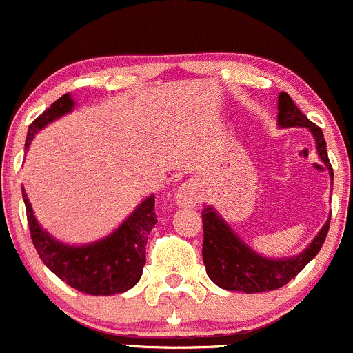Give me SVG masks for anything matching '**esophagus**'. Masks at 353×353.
Segmentation results:
<instances>
[{
  "mask_svg": "<svg viewBox=\"0 0 353 353\" xmlns=\"http://www.w3.org/2000/svg\"><path fill=\"white\" fill-rule=\"evenodd\" d=\"M176 202H178V205L194 207L195 203L199 202V192L195 190L194 185H190V183L183 185V187H181L180 190H178Z\"/></svg>",
  "mask_w": 353,
  "mask_h": 353,
  "instance_id": "esophagus-1",
  "label": "esophagus"
}]
</instances>
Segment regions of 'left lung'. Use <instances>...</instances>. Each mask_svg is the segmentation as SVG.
<instances>
[{"instance_id":"left-lung-1","label":"left lung","mask_w":353,"mask_h":353,"mask_svg":"<svg viewBox=\"0 0 353 353\" xmlns=\"http://www.w3.org/2000/svg\"><path fill=\"white\" fill-rule=\"evenodd\" d=\"M279 123L281 127H307L316 139V150L319 158L328 166L330 175L333 168L330 165L326 141L323 130L312 123L292 101V98L282 92L279 95ZM203 245L202 258L207 275L214 284L226 290H241L246 294L267 292L284 287L292 281L304 267L319 253L330 230V219L312 239V243L301 255L285 260H268L256 255L248 248L231 228L214 212L212 207H205L202 212Z\"/></svg>"}]
</instances>
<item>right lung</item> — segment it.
Segmentation results:
<instances>
[{
  "mask_svg": "<svg viewBox=\"0 0 353 353\" xmlns=\"http://www.w3.org/2000/svg\"><path fill=\"white\" fill-rule=\"evenodd\" d=\"M72 108L71 97L57 98L42 115L30 123L25 148L30 146L35 132L68 114ZM27 209L30 238L43 263L72 289L90 296H112L129 290L139 282L146 265L148 234L158 223L154 197L146 199L132 216L114 234L88 246H68L56 241L39 226L25 190L21 192Z\"/></svg>",
  "mask_w": 353,
  "mask_h": 353,
  "instance_id": "right-lung-1",
  "label": "right lung"
}]
</instances>
